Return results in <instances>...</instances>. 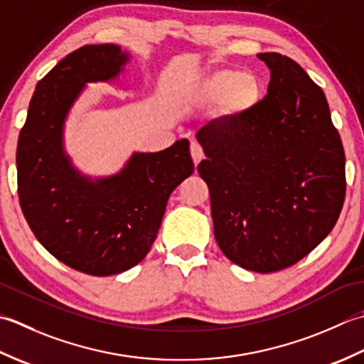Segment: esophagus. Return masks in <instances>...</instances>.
<instances>
[{
  "mask_svg": "<svg viewBox=\"0 0 364 364\" xmlns=\"http://www.w3.org/2000/svg\"><path fill=\"white\" fill-rule=\"evenodd\" d=\"M190 154H191L193 161H195V165H198V163L204 159L203 146L199 144V143H196V141H191V144H190Z\"/></svg>",
  "mask_w": 364,
  "mask_h": 364,
  "instance_id": "1",
  "label": "esophagus"
}]
</instances>
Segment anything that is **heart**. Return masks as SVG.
Listing matches in <instances>:
<instances>
[{
    "mask_svg": "<svg viewBox=\"0 0 364 364\" xmlns=\"http://www.w3.org/2000/svg\"><path fill=\"white\" fill-rule=\"evenodd\" d=\"M261 94V83L251 73L225 69L215 72L199 86V97L204 100H223L231 111H245L253 107Z\"/></svg>",
    "mask_w": 364,
    "mask_h": 364,
    "instance_id": "b5f03b06",
    "label": "heart"
}]
</instances>
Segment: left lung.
I'll use <instances>...</instances> for the list:
<instances>
[{
  "label": "left lung",
  "instance_id": "obj_1",
  "mask_svg": "<svg viewBox=\"0 0 364 364\" xmlns=\"http://www.w3.org/2000/svg\"><path fill=\"white\" fill-rule=\"evenodd\" d=\"M265 97L198 132L213 234L234 264L287 269L335 228L346 199V155L325 94L294 59L261 53Z\"/></svg>",
  "mask_w": 364,
  "mask_h": 364
}]
</instances>
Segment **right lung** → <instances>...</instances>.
<instances>
[{"instance_id": "obj_1", "label": "right lung", "mask_w": 364, "mask_h": 364, "mask_svg": "<svg viewBox=\"0 0 364 364\" xmlns=\"http://www.w3.org/2000/svg\"><path fill=\"white\" fill-rule=\"evenodd\" d=\"M121 47L85 46L36 86L17 144L21 212L58 261L92 277L132 269L149 253L168 198L195 171L187 139L155 154H133L119 174L92 182L63 152V125L87 81L121 72Z\"/></svg>"}]
</instances>
